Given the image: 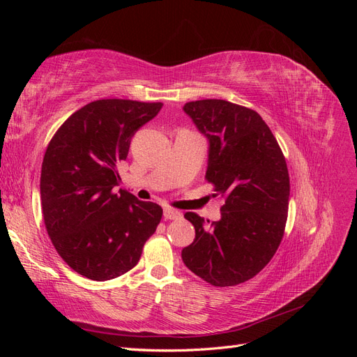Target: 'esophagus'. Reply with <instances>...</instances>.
<instances>
[{
  "label": "esophagus",
  "instance_id": "obj_1",
  "mask_svg": "<svg viewBox=\"0 0 357 357\" xmlns=\"http://www.w3.org/2000/svg\"><path fill=\"white\" fill-rule=\"evenodd\" d=\"M164 218L165 220H178L181 219V213L172 208H164Z\"/></svg>",
  "mask_w": 357,
  "mask_h": 357
}]
</instances>
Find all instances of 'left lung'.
Instances as JSON below:
<instances>
[{
    "instance_id": "1",
    "label": "left lung",
    "mask_w": 357,
    "mask_h": 357,
    "mask_svg": "<svg viewBox=\"0 0 357 357\" xmlns=\"http://www.w3.org/2000/svg\"><path fill=\"white\" fill-rule=\"evenodd\" d=\"M208 142L205 178L225 197L220 220L185 218L195 240L181 250L185 265L205 282L235 286L255 277L282 243L289 208V172L271 129L256 112L223 100L183 107ZM210 223V222H208Z\"/></svg>"
}]
</instances>
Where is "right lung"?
<instances>
[{"instance_id": "obj_1", "label": "right lung", "mask_w": 357, "mask_h": 357, "mask_svg": "<svg viewBox=\"0 0 357 357\" xmlns=\"http://www.w3.org/2000/svg\"><path fill=\"white\" fill-rule=\"evenodd\" d=\"M160 109V102L93 101L73 113L49 143L40 178L43 218L75 273L96 282L122 275L155 234L159 205L116 188L131 138Z\"/></svg>"}]
</instances>
